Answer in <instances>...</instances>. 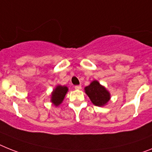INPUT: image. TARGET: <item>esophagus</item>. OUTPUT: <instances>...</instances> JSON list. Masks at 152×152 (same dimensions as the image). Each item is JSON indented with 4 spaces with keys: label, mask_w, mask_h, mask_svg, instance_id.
<instances>
[{
    "label": "esophagus",
    "mask_w": 152,
    "mask_h": 152,
    "mask_svg": "<svg viewBox=\"0 0 152 152\" xmlns=\"http://www.w3.org/2000/svg\"><path fill=\"white\" fill-rule=\"evenodd\" d=\"M81 88H82V86H80V85H79V86H75V89H76V90H80Z\"/></svg>",
    "instance_id": "34e87169"
}]
</instances>
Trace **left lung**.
I'll return each mask as SVG.
<instances>
[{"mask_svg":"<svg viewBox=\"0 0 152 152\" xmlns=\"http://www.w3.org/2000/svg\"><path fill=\"white\" fill-rule=\"evenodd\" d=\"M84 90L92 103L97 107H103L107 104L110 99L109 91L96 80H94Z\"/></svg>","mask_w":152,"mask_h":152,"instance_id":"8db88e82","label":"left lung"}]
</instances>
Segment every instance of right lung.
Wrapping results in <instances>:
<instances>
[{"label":"right lung","instance_id":"right-lung-1","mask_svg":"<svg viewBox=\"0 0 152 152\" xmlns=\"http://www.w3.org/2000/svg\"><path fill=\"white\" fill-rule=\"evenodd\" d=\"M68 91V88L66 86H60L58 85L55 88V90L52 91L51 96V101L55 106H58L64 100L65 96Z\"/></svg>","mask_w":152,"mask_h":152}]
</instances>
